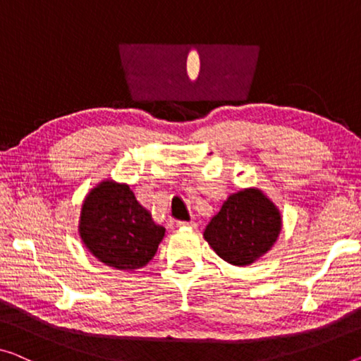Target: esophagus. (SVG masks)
<instances>
[{"mask_svg": "<svg viewBox=\"0 0 361 361\" xmlns=\"http://www.w3.org/2000/svg\"><path fill=\"white\" fill-rule=\"evenodd\" d=\"M177 226L179 227H197V223L195 221H179Z\"/></svg>", "mask_w": 361, "mask_h": 361, "instance_id": "obj_1", "label": "esophagus"}]
</instances>
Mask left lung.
Masks as SVG:
<instances>
[{
  "mask_svg": "<svg viewBox=\"0 0 361 361\" xmlns=\"http://www.w3.org/2000/svg\"><path fill=\"white\" fill-rule=\"evenodd\" d=\"M281 227L276 204L259 188H243L227 197L203 237L224 262L248 266L271 250Z\"/></svg>",
  "mask_w": 361,
  "mask_h": 361,
  "instance_id": "1",
  "label": "left lung"
}]
</instances>
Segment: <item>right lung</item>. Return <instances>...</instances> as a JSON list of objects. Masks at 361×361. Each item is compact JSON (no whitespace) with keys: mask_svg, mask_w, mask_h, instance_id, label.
<instances>
[{"mask_svg":"<svg viewBox=\"0 0 361 361\" xmlns=\"http://www.w3.org/2000/svg\"><path fill=\"white\" fill-rule=\"evenodd\" d=\"M166 229L152 219L127 184L103 180L82 203L79 234L93 257L111 268L134 271L148 264Z\"/></svg>","mask_w":361,"mask_h":361,"instance_id":"obj_1","label":"right lung"}]
</instances>
